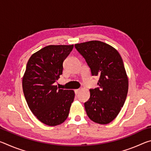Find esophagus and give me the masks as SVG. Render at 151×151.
Instances as JSON below:
<instances>
[{
	"label": "esophagus",
	"instance_id": "34e87169",
	"mask_svg": "<svg viewBox=\"0 0 151 151\" xmlns=\"http://www.w3.org/2000/svg\"><path fill=\"white\" fill-rule=\"evenodd\" d=\"M81 90V88H78V89H76V90H75V93L76 94H77L79 92H80V91Z\"/></svg>",
	"mask_w": 151,
	"mask_h": 151
}]
</instances>
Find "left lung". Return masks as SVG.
Instances as JSON below:
<instances>
[{"label": "left lung", "mask_w": 151, "mask_h": 151, "mask_svg": "<svg viewBox=\"0 0 151 151\" xmlns=\"http://www.w3.org/2000/svg\"><path fill=\"white\" fill-rule=\"evenodd\" d=\"M85 58L91 75L99 76L98 87L90 89V99L85 103L89 119L106 124L113 121L126 100L129 81L121 55L115 48L98 40L75 45Z\"/></svg>", "instance_id": "obj_1"}]
</instances>
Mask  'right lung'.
Listing matches in <instances>:
<instances>
[{"label":"right lung","mask_w":151,"mask_h":151,"mask_svg":"<svg viewBox=\"0 0 151 151\" xmlns=\"http://www.w3.org/2000/svg\"><path fill=\"white\" fill-rule=\"evenodd\" d=\"M73 47L47 46L34 53L27 63L22 78L25 99L34 115L48 126H57L67 119L75 98L73 90L58 89L55 85Z\"/></svg>","instance_id":"obj_1"}]
</instances>
